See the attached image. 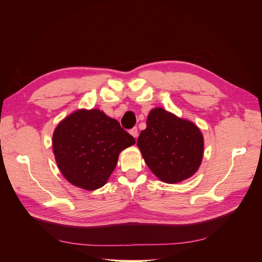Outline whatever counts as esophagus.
<instances>
[{
    "label": "esophagus",
    "instance_id": "34e87169",
    "mask_svg": "<svg viewBox=\"0 0 262 262\" xmlns=\"http://www.w3.org/2000/svg\"><path fill=\"white\" fill-rule=\"evenodd\" d=\"M129 134H130L135 139H137V137H138V128H137V127L132 128V129L129 130Z\"/></svg>",
    "mask_w": 262,
    "mask_h": 262
}]
</instances>
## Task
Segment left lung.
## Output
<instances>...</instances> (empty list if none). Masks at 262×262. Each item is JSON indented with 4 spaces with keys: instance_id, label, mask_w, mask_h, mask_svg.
I'll list each match as a JSON object with an SVG mask.
<instances>
[{
    "instance_id": "8db88e82",
    "label": "left lung",
    "mask_w": 262,
    "mask_h": 262,
    "mask_svg": "<svg viewBox=\"0 0 262 262\" xmlns=\"http://www.w3.org/2000/svg\"><path fill=\"white\" fill-rule=\"evenodd\" d=\"M137 146L152 173L166 183H178L199 169L204 139L200 128L163 107L152 108L147 116Z\"/></svg>"
}]
</instances>
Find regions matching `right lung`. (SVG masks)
I'll return each mask as SVG.
<instances>
[{
	"mask_svg": "<svg viewBox=\"0 0 262 262\" xmlns=\"http://www.w3.org/2000/svg\"><path fill=\"white\" fill-rule=\"evenodd\" d=\"M53 152L68 182L87 191L103 186L119 155L136 143L116 119L98 108H80L65 117L53 134Z\"/></svg>",
	"mask_w": 262,
	"mask_h": 262,
	"instance_id": "obj_1",
	"label": "right lung"
}]
</instances>
